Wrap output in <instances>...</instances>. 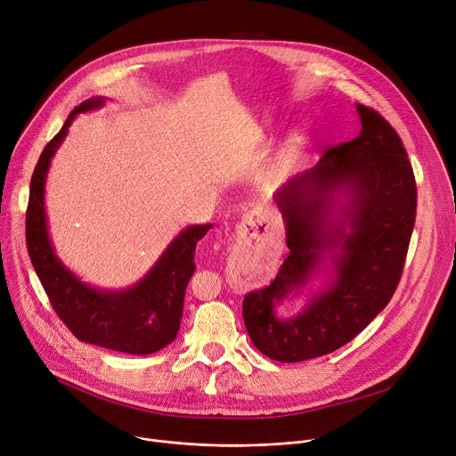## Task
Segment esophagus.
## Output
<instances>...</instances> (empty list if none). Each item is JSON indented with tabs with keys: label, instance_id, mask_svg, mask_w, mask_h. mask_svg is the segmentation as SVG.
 <instances>
[{
	"label": "esophagus",
	"instance_id": "obj_1",
	"mask_svg": "<svg viewBox=\"0 0 456 456\" xmlns=\"http://www.w3.org/2000/svg\"><path fill=\"white\" fill-rule=\"evenodd\" d=\"M268 219H266V209L263 208V206H257V208H254L252 212H250V216L247 217V223L250 224V226H257V224H263V223H266Z\"/></svg>",
	"mask_w": 456,
	"mask_h": 456
}]
</instances>
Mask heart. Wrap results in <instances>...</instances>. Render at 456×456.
<instances>
[{
    "label": "heart",
    "instance_id": "1",
    "mask_svg": "<svg viewBox=\"0 0 456 456\" xmlns=\"http://www.w3.org/2000/svg\"><path fill=\"white\" fill-rule=\"evenodd\" d=\"M297 157H299L297 144H289L285 150L279 151L277 157L273 159V162L270 166V175H273V177H281V175L289 173L292 169V166L296 164Z\"/></svg>",
    "mask_w": 456,
    "mask_h": 456
}]
</instances>
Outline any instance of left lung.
Returning <instances> with one entry per match:
<instances>
[{"mask_svg":"<svg viewBox=\"0 0 456 456\" xmlns=\"http://www.w3.org/2000/svg\"><path fill=\"white\" fill-rule=\"evenodd\" d=\"M356 110L360 134L275 193L290 254L268 287L242 299L248 336L270 360L334 353L387 306L400 283L416 217L412 166L395 127L362 103ZM338 194L346 204L332 218ZM327 258L331 283L297 317L279 321L274 305L305 286Z\"/></svg>","mask_w":456,"mask_h":456,"instance_id":"obj_1","label":"left lung"}]
</instances>
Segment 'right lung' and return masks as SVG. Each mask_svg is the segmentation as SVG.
Listing matches in <instances>:
<instances>
[{"mask_svg":"<svg viewBox=\"0 0 456 456\" xmlns=\"http://www.w3.org/2000/svg\"><path fill=\"white\" fill-rule=\"evenodd\" d=\"M100 106H103L100 96L82 102L42 151L30 179L25 216L27 250L58 318L80 341L144 356L177 338L186 287L195 272V247L212 224L183 230L153 268L127 290L93 289L61 265L47 232L44 202L47 171L77 115Z\"/></svg>","mask_w":456,"mask_h":456,"instance_id":"1","label":"right lung"}]
</instances>
